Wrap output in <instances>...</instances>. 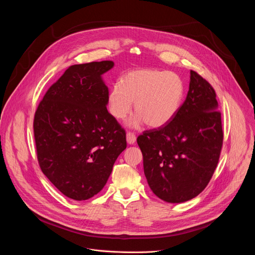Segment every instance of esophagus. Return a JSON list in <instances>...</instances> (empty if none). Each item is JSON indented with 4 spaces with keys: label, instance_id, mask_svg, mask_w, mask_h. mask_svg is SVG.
<instances>
[{
    "label": "esophagus",
    "instance_id": "1",
    "mask_svg": "<svg viewBox=\"0 0 255 255\" xmlns=\"http://www.w3.org/2000/svg\"><path fill=\"white\" fill-rule=\"evenodd\" d=\"M126 139H127V142H128L129 144H134L135 141H136V136H135L134 133L128 131L127 134H126Z\"/></svg>",
    "mask_w": 255,
    "mask_h": 255
}]
</instances>
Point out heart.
<instances>
[{
    "mask_svg": "<svg viewBox=\"0 0 255 255\" xmlns=\"http://www.w3.org/2000/svg\"><path fill=\"white\" fill-rule=\"evenodd\" d=\"M184 83L174 72L146 68L132 70L121 83L111 88L108 98L109 110L117 120L125 119L132 111L135 115L129 124L138 127L143 123L159 128L169 123L180 107Z\"/></svg>",
    "mask_w": 255,
    "mask_h": 255,
    "instance_id": "obj_1",
    "label": "heart"
}]
</instances>
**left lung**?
I'll list each match as a JSON object with an SVG mask.
<instances>
[{
	"mask_svg": "<svg viewBox=\"0 0 255 255\" xmlns=\"http://www.w3.org/2000/svg\"><path fill=\"white\" fill-rule=\"evenodd\" d=\"M223 138L215 90L191 70L187 98L173 119L137 137L154 195L167 203H183L202 193L218 165Z\"/></svg>",
	"mask_w": 255,
	"mask_h": 255,
	"instance_id": "1",
	"label": "left lung"
}]
</instances>
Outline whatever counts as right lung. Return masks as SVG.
<instances>
[{
  "label": "right lung",
  "instance_id": "add662e5",
  "mask_svg": "<svg viewBox=\"0 0 255 255\" xmlns=\"http://www.w3.org/2000/svg\"><path fill=\"white\" fill-rule=\"evenodd\" d=\"M111 60L70 65L47 90L33 131L42 172L64 196L88 200L106 185L126 148V132L108 112L102 75Z\"/></svg>",
  "mask_w": 255,
  "mask_h": 255
}]
</instances>
